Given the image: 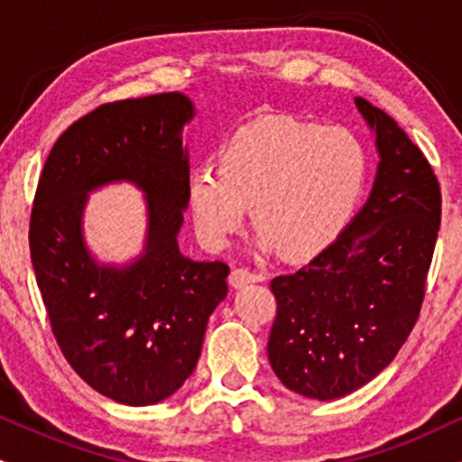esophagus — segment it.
Returning <instances> with one entry per match:
<instances>
[{"label":"esophagus","instance_id":"1","mask_svg":"<svg viewBox=\"0 0 462 462\" xmlns=\"http://www.w3.org/2000/svg\"><path fill=\"white\" fill-rule=\"evenodd\" d=\"M258 280L260 277L252 273L249 269H232V273H230V284L235 288H243V286L252 284V282H258Z\"/></svg>","mask_w":462,"mask_h":462}]
</instances>
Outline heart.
Returning a JSON list of instances; mask_svg holds the SVG:
<instances>
[{"mask_svg":"<svg viewBox=\"0 0 462 462\" xmlns=\"http://www.w3.org/2000/svg\"><path fill=\"white\" fill-rule=\"evenodd\" d=\"M368 171L364 143L346 126L286 118L258 120L224 143L219 170L204 165L189 178V210L208 247L230 243L247 219L263 249L291 255L325 247L351 217Z\"/></svg>","mask_w":462,"mask_h":462,"instance_id":"heart-1","label":"heart"}]
</instances>
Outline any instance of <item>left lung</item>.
Segmentation results:
<instances>
[{
	"mask_svg": "<svg viewBox=\"0 0 462 462\" xmlns=\"http://www.w3.org/2000/svg\"><path fill=\"white\" fill-rule=\"evenodd\" d=\"M379 168L368 202L329 247L271 280V368L288 390L336 400L381 374L418 322L441 224L439 180L421 150L365 98Z\"/></svg>",
	"mask_w": 462,
	"mask_h": 462,
	"instance_id": "1",
	"label": "left lung"
}]
</instances>
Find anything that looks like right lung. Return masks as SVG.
Returning <instances> with one entry per match:
<instances>
[{
    "instance_id": "add662e5",
    "label": "right lung",
    "mask_w": 462,
    "mask_h": 462,
    "mask_svg": "<svg viewBox=\"0 0 462 462\" xmlns=\"http://www.w3.org/2000/svg\"><path fill=\"white\" fill-rule=\"evenodd\" d=\"M193 116L180 92L101 105L53 143L32 208V264L55 340L92 390L129 407L180 390L227 294L230 266L178 249L189 204L182 126ZM122 180L147 196V245L129 265H101L82 241V208L88 192Z\"/></svg>"
}]
</instances>
